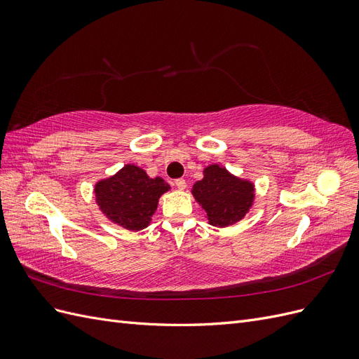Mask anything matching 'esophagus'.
Wrapping results in <instances>:
<instances>
[{
	"label": "esophagus",
	"mask_w": 359,
	"mask_h": 359,
	"mask_svg": "<svg viewBox=\"0 0 359 359\" xmlns=\"http://www.w3.org/2000/svg\"><path fill=\"white\" fill-rule=\"evenodd\" d=\"M175 187L177 189H180V190H184L187 187V182H186V180H182V178H180V180H175Z\"/></svg>",
	"instance_id": "1"
}]
</instances>
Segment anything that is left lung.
<instances>
[{
  "mask_svg": "<svg viewBox=\"0 0 359 359\" xmlns=\"http://www.w3.org/2000/svg\"><path fill=\"white\" fill-rule=\"evenodd\" d=\"M191 194L210 224L227 227L243 220L253 206L255 184L222 165H210L203 169V178L193 184Z\"/></svg>",
  "mask_w": 359,
  "mask_h": 359,
  "instance_id": "obj_1",
  "label": "left lung"
}]
</instances>
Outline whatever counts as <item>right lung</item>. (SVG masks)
Here are the masks:
<instances>
[{"instance_id":"right-lung-1","label":"right lung","mask_w":359,"mask_h":359,"mask_svg":"<svg viewBox=\"0 0 359 359\" xmlns=\"http://www.w3.org/2000/svg\"><path fill=\"white\" fill-rule=\"evenodd\" d=\"M168 190L165 180L149 178L142 168L130 163L94 186L95 203L106 219L132 232L149 226L160 196Z\"/></svg>"}]
</instances>
